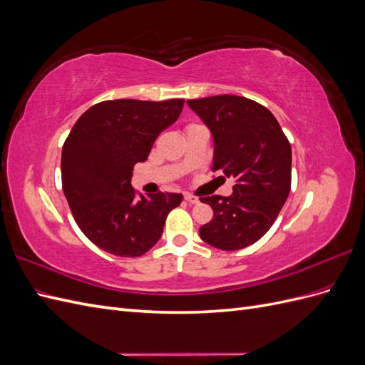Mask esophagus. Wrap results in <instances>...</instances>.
Masks as SVG:
<instances>
[{"label": "esophagus", "mask_w": 365, "mask_h": 365, "mask_svg": "<svg viewBox=\"0 0 365 365\" xmlns=\"http://www.w3.org/2000/svg\"><path fill=\"white\" fill-rule=\"evenodd\" d=\"M184 200H185L187 202H190V204H197V202H200V197H196V196L192 195V193H184Z\"/></svg>", "instance_id": "1"}]
</instances>
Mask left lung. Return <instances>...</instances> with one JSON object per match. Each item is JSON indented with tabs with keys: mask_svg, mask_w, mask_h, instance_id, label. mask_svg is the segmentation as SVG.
<instances>
[{
	"mask_svg": "<svg viewBox=\"0 0 365 365\" xmlns=\"http://www.w3.org/2000/svg\"><path fill=\"white\" fill-rule=\"evenodd\" d=\"M212 132L213 172L233 178L230 196H207L213 219L200 228L205 244L236 251L257 242L277 219L291 190L292 152L269 109L222 94L187 101Z\"/></svg>",
	"mask_w": 365,
	"mask_h": 365,
	"instance_id": "8db88e82",
	"label": "left lung"
}]
</instances>
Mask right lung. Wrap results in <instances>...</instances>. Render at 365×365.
Wrapping results in <instances>:
<instances>
[{
	"label": "right lung",
	"instance_id": "obj_1",
	"mask_svg": "<svg viewBox=\"0 0 365 365\" xmlns=\"http://www.w3.org/2000/svg\"><path fill=\"white\" fill-rule=\"evenodd\" d=\"M182 98L105 101L76 121L62 148V189L76 224L101 250L138 257L157 244L181 193L137 196L130 178L157 137L178 120Z\"/></svg>",
	"mask_w": 365,
	"mask_h": 365
}]
</instances>
